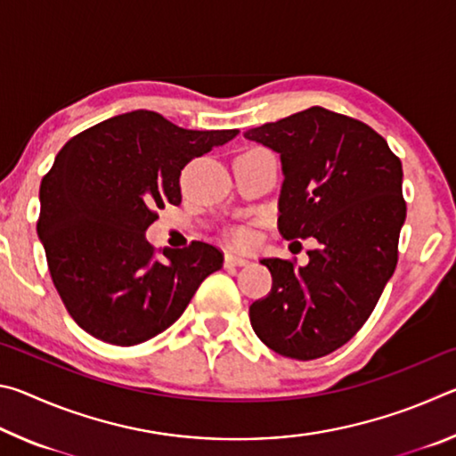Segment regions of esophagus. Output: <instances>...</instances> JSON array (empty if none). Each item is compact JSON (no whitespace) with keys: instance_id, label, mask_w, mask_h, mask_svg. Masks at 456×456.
<instances>
[{"instance_id":"esophagus-1","label":"esophagus","mask_w":456,"mask_h":456,"mask_svg":"<svg viewBox=\"0 0 456 456\" xmlns=\"http://www.w3.org/2000/svg\"><path fill=\"white\" fill-rule=\"evenodd\" d=\"M249 264V259L245 257H239V256H233V253H227L225 256V267L227 269H233V267H243Z\"/></svg>"}]
</instances>
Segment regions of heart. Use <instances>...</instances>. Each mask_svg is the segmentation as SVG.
Instances as JSON below:
<instances>
[{"mask_svg":"<svg viewBox=\"0 0 456 456\" xmlns=\"http://www.w3.org/2000/svg\"><path fill=\"white\" fill-rule=\"evenodd\" d=\"M229 239H231V243L233 245H237V247H245V245H249L251 241H253V235H251V231H247V229H233L229 233Z\"/></svg>","mask_w":456,"mask_h":456,"instance_id":"obj_1","label":"heart"}]
</instances>
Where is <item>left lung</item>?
Here are the masks:
<instances>
[{"label": "left lung", "instance_id": "left-lung-1", "mask_svg": "<svg viewBox=\"0 0 456 456\" xmlns=\"http://www.w3.org/2000/svg\"><path fill=\"white\" fill-rule=\"evenodd\" d=\"M245 138L280 152V233L320 243L304 267L261 259L273 283L249 307L253 331L285 358L328 356L364 326L396 269L403 163L376 130L322 106Z\"/></svg>", "mask_w": 456, "mask_h": 456}]
</instances>
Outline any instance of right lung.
<instances>
[{
    "label": "right lung",
    "instance_id": "right-lung-1",
    "mask_svg": "<svg viewBox=\"0 0 456 456\" xmlns=\"http://www.w3.org/2000/svg\"><path fill=\"white\" fill-rule=\"evenodd\" d=\"M239 130H187L151 110L70 138L40 184L37 237L68 314L102 342L136 346L181 318L223 253L192 241L157 257L144 231L181 203L184 165Z\"/></svg>",
    "mask_w": 456,
    "mask_h": 456
}]
</instances>
